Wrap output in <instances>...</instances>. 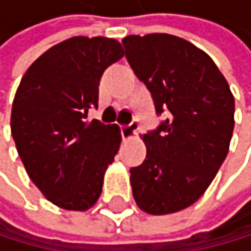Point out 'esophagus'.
I'll return each mask as SVG.
<instances>
[{
	"instance_id": "esophagus-1",
	"label": "esophagus",
	"mask_w": 251,
	"mask_h": 251,
	"mask_svg": "<svg viewBox=\"0 0 251 251\" xmlns=\"http://www.w3.org/2000/svg\"><path fill=\"white\" fill-rule=\"evenodd\" d=\"M138 123H133L132 124H128V126H123L121 127V133H123V138L124 140H132L136 136V132H138Z\"/></svg>"
}]
</instances>
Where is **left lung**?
I'll list each match as a JSON object with an SVG mask.
<instances>
[{
    "mask_svg": "<svg viewBox=\"0 0 251 251\" xmlns=\"http://www.w3.org/2000/svg\"><path fill=\"white\" fill-rule=\"evenodd\" d=\"M123 44L157 115H167L143 135L146 158L130 168L133 198L151 215L175 214L204 195L226 158L234 96L212 58L189 40L157 32L127 36Z\"/></svg>",
    "mask_w": 251,
    "mask_h": 251,
    "instance_id": "8db88e82",
    "label": "left lung"
}]
</instances>
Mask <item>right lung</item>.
Here are the masks:
<instances>
[{"label":"right lung","instance_id":"right-lung-1","mask_svg":"<svg viewBox=\"0 0 251 251\" xmlns=\"http://www.w3.org/2000/svg\"><path fill=\"white\" fill-rule=\"evenodd\" d=\"M124 56L110 37L75 36L32 62L18 84L10 132L29 179L66 211L84 212L102 193L121 145V128L88 119L106 67Z\"/></svg>","mask_w":251,"mask_h":251}]
</instances>
